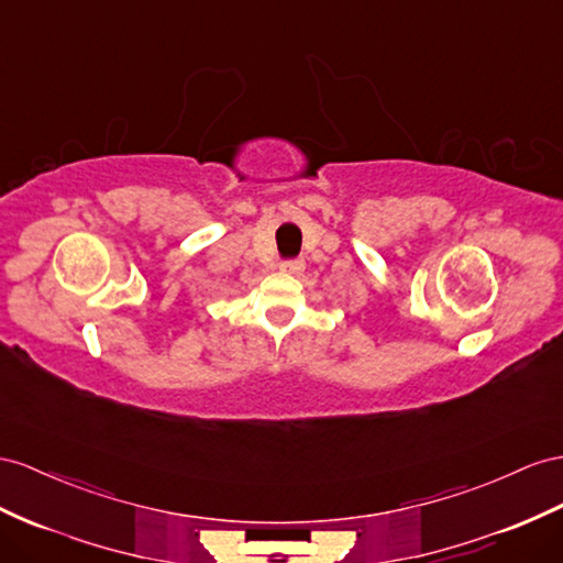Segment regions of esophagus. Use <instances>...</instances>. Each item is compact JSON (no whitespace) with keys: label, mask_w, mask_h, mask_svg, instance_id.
I'll list each match as a JSON object with an SVG mask.
<instances>
[{"label":"esophagus","mask_w":563,"mask_h":563,"mask_svg":"<svg viewBox=\"0 0 563 563\" xmlns=\"http://www.w3.org/2000/svg\"><path fill=\"white\" fill-rule=\"evenodd\" d=\"M283 273H292V276H299L305 271V258H287V262L280 264Z\"/></svg>","instance_id":"34e87169"}]
</instances>
